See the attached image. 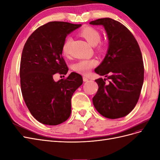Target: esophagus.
Segmentation results:
<instances>
[{"instance_id": "34e87169", "label": "esophagus", "mask_w": 160, "mask_h": 160, "mask_svg": "<svg viewBox=\"0 0 160 160\" xmlns=\"http://www.w3.org/2000/svg\"><path fill=\"white\" fill-rule=\"evenodd\" d=\"M83 79L84 82H86V81H89V78H88V77H86V76H83Z\"/></svg>"}]
</instances>
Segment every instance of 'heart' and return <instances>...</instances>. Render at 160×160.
I'll list each match as a JSON object with an SVG mask.
<instances>
[{"label":"heart","instance_id":"obj_1","mask_svg":"<svg viewBox=\"0 0 160 160\" xmlns=\"http://www.w3.org/2000/svg\"><path fill=\"white\" fill-rule=\"evenodd\" d=\"M81 35L84 37L86 41L92 46H95L99 43L101 39V35L98 30L91 27L83 28L80 32ZM72 38L67 37L62 44V51L65 55H67L69 52V48ZM102 45H98V49H102ZM97 65V61L95 59H82L75 62L73 65V69L81 74L86 75L89 72L91 69Z\"/></svg>","mask_w":160,"mask_h":160}]
</instances>
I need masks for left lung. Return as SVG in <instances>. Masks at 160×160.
<instances>
[{
  "instance_id": "obj_1",
  "label": "left lung",
  "mask_w": 160,
  "mask_h": 160,
  "mask_svg": "<svg viewBox=\"0 0 160 160\" xmlns=\"http://www.w3.org/2000/svg\"><path fill=\"white\" fill-rule=\"evenodd\" d=\"M90 24L102 25L109 40L106 55L95 72L109 81L95 80L99 89L93 98V105L107 118L125 117L137 104L143 83V62L139 45L128 28L112 18H99Z\"/></svg>"
}]
</instances>
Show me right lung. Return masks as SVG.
I'll use <instances>...</instances> for the list:
<instances>
[{
	"label": "right lung",
	"instance_id": "obj_1",
	"mask_svg": "<svg viewBox=\"0 0 160 160\" xmlns=\"http://www.w3.org/2000/svg\"><path fill=\"white\" fill-rule=\"evenodd\" d=\"M81 26L49 22L34 31L24 46L20 66L22 94L31 115L42 124L65 122L71 113L72 94L83 84L82 76L75 72L65 79H53L57 72L67 73L62 46L66 37Z\"/></svg>",
	"mask_w": 160,
	"mask_h": 160
}]
</instances>
